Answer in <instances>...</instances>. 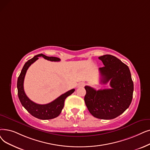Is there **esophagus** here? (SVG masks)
Instances as JSON below:
<instances>
[{"label": "esophagus", "mask_w": 150, "mask_h": 150, "mask_svg": "<svg viewBox=\"0 0 150 150\" xmlns=\"http://www.w3.org/2000/svg\"><path fill=\"white\" fill-rule=\"evenodd\" d=\"M84 85V83H80L79 84V86H83Z\"/></svg>", "instance_id": "obj_1"}]
</instances>
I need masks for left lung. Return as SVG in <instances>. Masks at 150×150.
Segmentation results:
<instances>
[{"instance_id": "obj_1", "label": "left lung", "mask_w": 150, "mask_h": 150, "mask_svg": "<svg viewBox=\"0 0 150 150\" xmlns=\"http://www.w3.org/2000/svg\"><path fill=\"white\" fill-rule=\"evenodd\" d=\"M105 66L99 68L100 82L110 81L111 89L96 90L85 86L84 102L90 113L102 120L114 119L129 107L132 99L134 83L127 65L114 56L99 57Z\"/></svg>"}]
</instances>
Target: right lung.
I'll return each instance as SVG.
<instances>
[{
    "label": "right lung",
    "mask_w": 150,
    "mask_h": 150,
    "mask_svg": "<svg viewBox=\"0 0 150 150\" xmlns=\"http://www.w3.org/2000/svg\"><path fill=\"white\" fill-rule=\"evenodd\" d=\"M42 56L44 59L50 61H60V59L56 57H48L43 54H39L35 56L33 58L29 59L25 63L18 76L17 81L18 95L22 105L25 109L33 116L40 120H51L56 118L60 115L64 105V101L67 97L72 94L75 89H71L57 97L54 100L47 104H38L30 100L25 94L24 90V80L26 71L32 64L36 61L38 57Z\"/></svg>",
    "instance_id": "obj_1"
}]
</instances>
